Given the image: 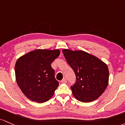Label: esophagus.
Wrapping results in <instances>:
<instances>
[{"instance_id": "1", "label": "esophagus", "mask_w": 125, "mask_h": 125, "mask_svg": "<svg viewBox=\"0 0 125 125\" xmlns=\"http://www.w3.org/2000/svg\"><path fill=\"white\" fill-rule=\"evenodd\" d=\"M61 83H67V80L65 78H64V79H62L61 81Z\"/></svg>"}]
</instances>
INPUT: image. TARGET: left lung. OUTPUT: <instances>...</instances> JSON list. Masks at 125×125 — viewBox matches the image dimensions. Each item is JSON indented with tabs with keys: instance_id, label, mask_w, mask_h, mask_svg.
Returning <instances> with one entry per match:
<instances>
[{
	"instance_id": "1",
	"label": "left lung",
	"mask_w": 125,
	"mask_h": 125,
	"mask_svg": "<svg viewBox=\"0 0 125 125\" xmlns=\"http://www.w3.org/2000/svg\"><path fill=\"white\" fill-rule=\"evenodd\" d=\"M62 51L76 75V83L71 87L74 97L85 103L98 99L104 93L109 83L107 64L84 51L64 49Z\"/></svg>"
}]
</instances>
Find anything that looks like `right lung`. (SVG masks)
Returning a JSON list of instances; mask_svg holds the SVG:
<instances>
[{"label": "right lung", "mask_w": 125, "mask_h": 125, "mask_svg": "<svg viewBox=\"0 0 125 125\" xmlns=\"http://www.w3.org/2000/svg\"><path fill=\"white\" fill-rule=\"evenodd\" d=\"M60 54L59 50L37 49L18 59L15 67L16 83L31 100L44 103L54 95L59 83L51 64Z\"/></svg>", "instance_id": "add662e5"}]
</instances>
